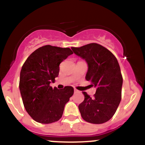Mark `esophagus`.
<instances>
[{
  "mask_svg": "<svg viewBox=\"0 0 145 145\" xmlns=\"http://www.w3.org/2000/svg\"><path fill=\"white\" fill-rule=\"evenodd\" d=\"M78 90H76V89H74V93H78Z\"/></svg>",
  "mask_w": 145,
  "mask_h": 145,
  "instance_id": "34e87169",
  "label": "esophagus"
}]
</instances>
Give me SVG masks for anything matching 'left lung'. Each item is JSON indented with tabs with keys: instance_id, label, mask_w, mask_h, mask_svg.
Returning <instances> with one entry per match:
<instances>
[{
	"instance_id": "obj_1",
	"label": "left lung",
	"mask_w": 145,
	"mask_h": 145,
	"mask_svg": "<svg viewBox=\"0 0 145 145\" xmlns=\"http://www.w3.org/2000/svg\"><path fill=\"white\" fill-rule=\"evenodd\" d=\"M71 49L85 59L88 64L86 79L96 88L93 97L83 92L85 99L78 105L82 118L91 123L106 122L114 116L121 100L123 78L117 59L109 50L97 43Z\"/></svg>"
}]
</instances>
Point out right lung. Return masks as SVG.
I'll use <instances>...</instances> for the list:
<instances>
[{
	"instance_id": "add662e5",
	"label": "right lung",
	"mask_w": 145,
	"mask_h": 145,
	"mask_svg": "<svg viewBox=\"0 0 145 145\" xmlns=\"http://www.w3.org/2000/svg\"><path fill=\"white\" fill-rule=\"evenodd\" d=\"M73 54L69 48L47 45L32 52L20 71V90L27 113L36 122L51 123L62 116L74 94L71 86L62 90L50 86L59 71V64Z\"/></svg>"
}]
</instances>
